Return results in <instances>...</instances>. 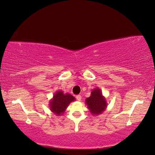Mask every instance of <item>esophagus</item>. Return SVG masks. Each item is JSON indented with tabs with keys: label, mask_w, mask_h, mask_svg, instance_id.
Returning <instances> with one entry per match:
<instances>
[{
	"label": "esophagus",
	"mask_w": 155,
	"mask_h": 155,
	"mask_svg": "<svg viewBox=\"0 0 155 155\" xmlns=\"http://www.w3.org/2000/svg\"><path fill=\"white\" fill-rule=\"evenodd\" d=\"M76 98H77V101H81V95H77V96H76Z\"/></svg>",
	"instance_id": "34e87169"
}]
</instances>
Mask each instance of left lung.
Listing matches in <instances>:
<instances>
[{
    "label": "left lung",
    "mask_w": 155,
    "mask_h": 155,
    "mask_svg": "<svg viewBox=\"0 0 155 155\" xmlns=\"http://www.w3.org/2000/svg\"><path fill=\"white\" fill-rule=\"evenodd\" d=\"M85 103L91 114L94 115L103 114L107 107L105 97L99 88H95L91 91V96L85 99Z\"/></svg>",
    "instance_id": "1"
}]
</instances>
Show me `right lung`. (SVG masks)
Returning a JSON list of instances; mask_svg holds the SVG:
<instances>
[{
	"instance_id": "right-lung-1",
	"label": "right lung",
	"mask_w": 155,
	"mask_h": 155,
	"mask_svg": "<svg viewBox=\"0 0 155 155\" xmlns=\"http://www.w3.org/2000/svg\"><path fill=\"white\" fill-rule=\"evenodd\" d=\"M75 98L71 94L65 93L61 90L57 91L53 95L52 98L50 100V110L57 116L64 114L68 105L75 101Z\"/></svg>"
}]
</instances>
